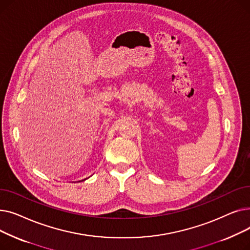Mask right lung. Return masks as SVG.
I'll list each match as a JSON object with an SVG mask.
<instances>
[{"mask_svg": "<svg viewBox=\"0 0 250 250\" xmlns=\"http://www.w3.org/2000/svg\"><path fill=\"white\" fill-rule=\"evenodd\" d=\"M84 180H85V179H84Z\"/></svg>", "mask_w": 250, "mask_h": 250, "instance_id": "obj_1", "label": "right lung"}]
</instances>
